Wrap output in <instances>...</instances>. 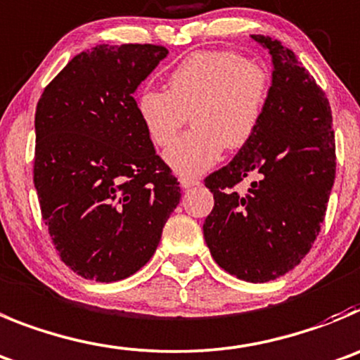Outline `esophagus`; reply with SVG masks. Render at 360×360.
I'll list each match as a JSON object with an SVG mask.
<instances>
[{
	"instance_id": "1",
	"label": "esophagus",
	"mask_w": 360,
	"mask_h": 360,
	"mask_svg": "<svg viewBox=\"0 0 360 360\" xmlns=\"http://www.w3.org/2000/svg\"><path fill=\"white\" fill-rule=\"evenodd\" d=\"M180 186H182L184 189H191V187L194 186H200V180L194 176H182L180 178Z\"/></svg>"
}]
</instances>
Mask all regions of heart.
<instances>
[{
    "instance_id": "b5f03b06",
    "label": "heart",
    "mask_w": 360,
    "mask_h": 360,
    "mask_svg": "<svg viewBox=\"0 0 360 360\" xmlns=\"http://www.w3.org/2000/svg\"><path fill=\"white\" fill-rule=\"evenodd\" d=\"M271 98V72L264 64L225 49L191 53L167 77V91L146 87L137 114L151 143L167 148L191 114L193 130L166 151L180 174H198L223 150L246 146L259 130Z\"/></svg>"
}]
</instances>
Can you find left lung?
<instances>
[{"mask_svg": "<svg viewBox=\"0 0 360 360\" xmlns=\"http://www.w3.org/2000/svg\"><path fill=\"white\" fill-rule=\"evenodd\" d=\"M271 53L273 84L259 130L230 164L205 178L214 209L203 223L214 260L246 282H269L307 255L335 178L330 103L280 41L252 35ZM256 180L246 195L235 187Z\"/></svg>", "mask_w": 360, "mask_h": 360, "instance_id": "left-lung-1", "label": "left lung"}]
</instances>
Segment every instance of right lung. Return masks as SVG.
<instances>
[{
	"mask_svg": "<svg viewBox=\"0 0 360 360\" xmlns=\"http://www.w3.org/2000/svg\"><path fill=\"white\" fill-rule=\"evenodd\" d=\"M166 55L164 46L100 44L71 58L37 103L42 219L62 262L84 278L115 282L139 271L180 202L134 98Z\"/></svg>",
	"mask_w": 360,
	"mask_h": 360,
	"instance_id": "1",
	"label": "right lung"
}]
</instances>
